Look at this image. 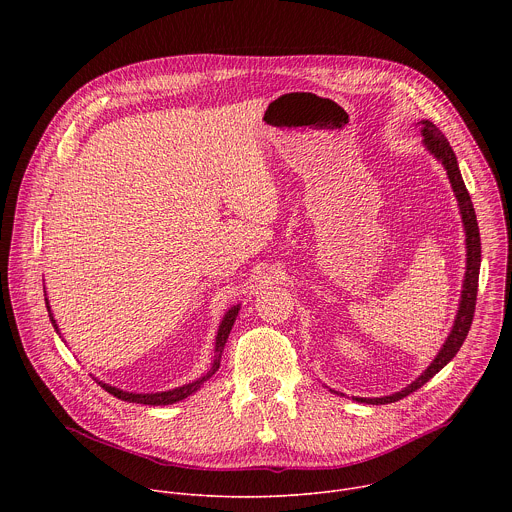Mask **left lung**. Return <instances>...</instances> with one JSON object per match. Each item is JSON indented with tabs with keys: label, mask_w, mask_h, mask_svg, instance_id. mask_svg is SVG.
I'll use <instances>...</instances> for the list:
<instances>
[{
	"label": "left lung",
	"mask_w": 512,
	"mask_h": 512,
	"mask_svg": "<svg viewBox=\"0 0 512 512\" xmlns=\"http://www.w3.org/2000/svg\"><path fill=\"white\" fill-rule=\"evenodd\" d=\"M421 133H423V143L427 145V150L444 164V168L448 172V178L452 182V188L456 192L460 212H462V221H464V229H466V245H468L466 247L468 249V261H466V279H464V289H462V300H460V308H458L454 328H452L444 348L440 350V354L435 356V360L429 364L427 371L421 373L419 379H415L409 387H405L403 391H399L395 395L377 397V399H356L360 403H373V405L395 403V401L411 395L419 387H423L435 373H440L446 367V364L458 354L460 346L464 344V340L468 336L472 320H474L476 296H478V273H480V231H478V223H476V212H474L470 194L466 190V184L462 180L456 154L452 150L450 141L446 139V135L427 119L421 121Z\"/></svg>",
	"instance_id": "obj_1"
}]
</instances>
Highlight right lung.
I'll return each mask as SVG.
<instances>
[{"label":"right lung","mask_w":512,"mask_h":512,"mask_svg":"<svg viewBox=\"0 0 512 512\" xmlns=\"http://www.w3.org/2000/svg\"><path fill=\"white\" fill-rule=\"evenodd\" d=\"M46 304H48V300H46ZM46 308H48V312H50V306H46ZM237 314H239V306L231 308V310L227 312V316L223 318V324H221V328H218V334H216V348H214L216 354H214L212 367H210V371H208L204 377H200V379L194 381V383H188V385H184V387H178V389H172V391H164V393H145V395H141V393H127V391L115 389V387H111V385H105V383H101V381H97V383H99L107 393H111L113 397H117V399H121V401H129V403H141V405H172V403H176V401H182V399H186L188 395H192L194 391H198V389L218 371V367H221V354H223L225 342H227V338H229V334H231V328H233V324H235ZM50 322H52L54 330L58 332V326H56V320L52 318V314H50ZM58 334H60V332H58Z\"/></svg>","instance_id":"add662e5"}]
</instances>
